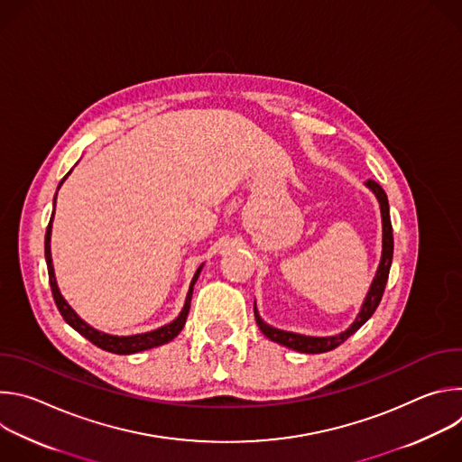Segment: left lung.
Listing matches in <instances>:
<instances>
[{"instance_id":"1","label":"left lung","mask_w":462,"mask_h":462,"mask_svg":"<svg viewBox=\"0 0 462 462\" xmlns=\"http://www.w3.org/2000/svg\"><path fill=\"white\" fill-rule=\"evenodd\" d=\"M365 186L376 195L378 205H380V216H382V257H380V265L376 269L374 280L369 287V292L362 303V309L356 316V319L349 325V328H346L344 333L337 335V337H305V335H298V333H291V331H282V328L271 327L269 323H265L261 319V316L257 314L255 303H254V316L257 321V327L261 328V333L265 335L269 340L285 346L289 349H294L298 353H307V355H318V353H327L337 349L340 344H344L351 335H355L358 328L373 316V312L376 310L387 278H389V269H391V261H393V226H391V217H389V203H387V195L382 189V186L374 180H367Z\"/></svg>"}]
</instances>
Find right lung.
<instances>
[{
	"label": "right lung",
	"mask_w": 462,
	"mask_h": 462,
	"mask_svg": "<svg viewBox=\"0 0 462 462\" xmlns=\"http://www.w3.org/2000/svg\"><path fill=\"white\" fill-rule=\"evenodd\" d=\"M71 173V171H69ZM68 173V175H69ZM65 175V177H68ZM65 177L60 180L58 188L61 186V182L65 180ZM54 205H56V195H54ZM52 217H54V212L51 216V221H49V226H47V232H45V261H47V271H49V283H51V291H52V298H54V303L60 310V314L63 316V319L68 321L77 333H80L84 338H88L91 344H95L97 347L104 349V351H109V353H115V355H134V353H139V351H146V349H152V347H157V346H162V344H168L171 342L180 331L182 327L186 323V316L189 312V303H191V292H193V285L197 282V278H199L201 271H203V265L197 269V273L193 274V280L189 283V291L186 294V301H184V307L180 310V314L168 325H162L159 328H155V331H150V333H143V335H131V337H115V335H107V333H102L98 331V328L91 327L89 323H86L73 309L71 305L65 301V298L61 296L58 285H56V278H54V269H52V257H51V228H52Z\"/></svg>",
	"instance_id": "right-lung-1"
}]
</instances>
